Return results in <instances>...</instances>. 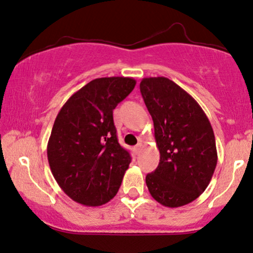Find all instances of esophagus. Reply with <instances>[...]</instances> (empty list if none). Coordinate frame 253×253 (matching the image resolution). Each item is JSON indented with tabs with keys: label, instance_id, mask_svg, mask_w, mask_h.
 I'll list each match as a JSON object with an SVG mask.
<instances>
[{
	"label": "esophagus",
	"instance_id": "obj_1",
	"mask_svg": "<svg viewBox=\"0 0 253 253\" xmlns=\"http://www.w3.org/2000/svg\"><path fill=\"white\" fill-rule=\"evenodd\" d=\"M141 149H142V143H138V144L135 147V151L138 154L139 151H141Z\"/></svg>",
	"mask_w": 253,
	"mask_h": 253
}]
</instances>
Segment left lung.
Wrapping results in <instances>:
<instances>
[{"instance_id": "1", "label": "left lung", "mask_w": 253, "mask_h": 253, "mask_svg": "<svg viewBox=\"0 0 253 253\" xmlns=\"http://www.w3.org/2000/svg\"><path fill=\"white\" fill-rule=\"evenodd\" d=\"M142 97L151 115L160 163L145 176L151 197L180 207L203 194L218 161L209 118L191 94L165 77L142 79Z\"/></svg>"}]
</instances>
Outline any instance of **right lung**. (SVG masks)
I'll list each match as a JSON object with an SVG mask.
<instances>
[{
	"label": "right lung",
	"mask_w": 253,
	"mask_h": 253,
	"mask_svg": "<svg viewBox=\"0 0 253 253\" xmlns=\"http://www.w3.org/2000/svg\"><path fill=\"white\" fill-rule=\"evenodd\" d=\"M135 85L127 77L97 78L68 98L56 116L47 157L58 185L77 203L100 206L120 189L131 157L118 143L114 109Z\"/></svg>",
	"instance_id": "right-lung-1"
}]
</instances>
